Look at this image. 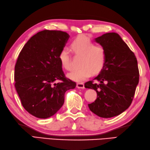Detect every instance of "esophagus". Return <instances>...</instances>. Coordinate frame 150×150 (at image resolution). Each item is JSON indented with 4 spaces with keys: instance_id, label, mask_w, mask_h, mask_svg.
<instances>
[{
    "instance_id": "34e87169",
    "label": "esophagus",
    "mask_w": 150,
    "mask_h": 150,
    "mask_svg": "<svg viewBox=\"0 0 150 150\" xmlns=\"http://www.w3.org/2000/svg\"><path fill=\"white\" fill-rule=\"evenodd\" d=\"M76 87L78 88H84V84L83 83H78L76 84Z\"/></svg>"
}]
</instances>
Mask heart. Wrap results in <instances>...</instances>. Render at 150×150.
Listing matches in <instances>:
<instances>
[{"label":"heart","mask_w":150,"mask_h":150,"mask_svg":"<svg viewBox=\"0 0 150 150\" xmlns=\"http://www.w3.org/2000/svg\"><path fill=\"white\" fill-rule=\"evenodd\" d=\"M71 47L76 55L81 56L80 65L78 69L69 72L67 76L73 81H84L94 73L99 72L106 62V51L102 45H94L85 35H79L71 42ZM59 59L63 69L69 71L72 68L71 56L69 51L63 48L60 52Z\"/></svg>","instance_id":"obj_1"}]
</instances>
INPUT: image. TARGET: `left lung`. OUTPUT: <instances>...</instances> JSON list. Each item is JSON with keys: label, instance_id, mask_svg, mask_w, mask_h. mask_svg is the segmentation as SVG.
Masks as SVG:
<instances>
[{"label": "left lung", "instance_id": "left-lung-1", "mask_svg": "<svg viewBox=\"0 0 150 150\" xmlns=\"http://www.w3.org/2000/svg\"><path fill=\"white\" fill-rule=\"evenodd\" d=\"M94 41L104 47L107 57L100 74L85 83V88L97 93L96 100L88 106L98 117L111 118L126 111L132 102L139 80L138 63L117 33H106Z\"/></svg>", "mask_w": 150, "mask_h": 150}]
</instances>
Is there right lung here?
<instances>
[{"label":"right lung","mask_w":150,"mask_h":150,"mask_svg":"<svg viewBox=\"0 0 150 150\" xmlns=\"http://www.w3.org/2000/svg\"><path fill=\"white\" fill-rule=\"evenodd\" d=\"M69 37L62 31L42 30L29 39L18 57L15 87L24 108L37 118L56 114L66 91L76 87L75 82L65 78L59 59Z\"/></svg>","instance_id":"1"}]
</instances>
